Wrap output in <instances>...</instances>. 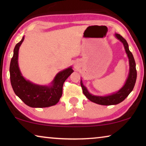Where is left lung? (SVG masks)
Segmentation results:
<instances>
[{"label":"left lung","mask_w":146,"mask_h":146,"mask_svg":"<svg viewBox=\"0 0 146 146\" xmlns=\"http://www.w3.org/2000/svg\"><path fill=\"white\" fill-rule=\"evenodd\" d=\"M115 36L120 42H122L124 46L125 51L127 53V55L129 58V73L128 77L126 80L125 84L123 87L118 90L117 92L114 93L110 95L107 96H96L89 93L87 88L84 86L82 80L81 79L80 85L82 89V92L84 95L87 97L89 100L94 103L98 104L104 105V106H110V105H116L118 104L126 98L129 93L133 91V88L137 80V70H136V64L133 54L129 51V46L127 41L123 38L120 35L115 33Z\"/></svg>","instance_id":"left-lung-1"}]
</instances>
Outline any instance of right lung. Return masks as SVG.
I'll use <instances>...</instances> for the list:
<instances>
[{"mask_svg": "<svg viewBox=\"0 0 146 146\" xmlns=\"http://www.w3.org/2000/svg\"><path fill=\"white\" fill-rule=\"evenodd\" d=\"M24 36L16 44L9 66L12 88L17 96L31 108H47L58 102L62 95L64 82L73 70L71 67L56 74L50 86H40L26 80L22 75L18 64L19 49Z\"/></svg>", "mask_w": 146, "mask_h": 146, "instance_id": "1", "label": "right lung"}]
</instances>
